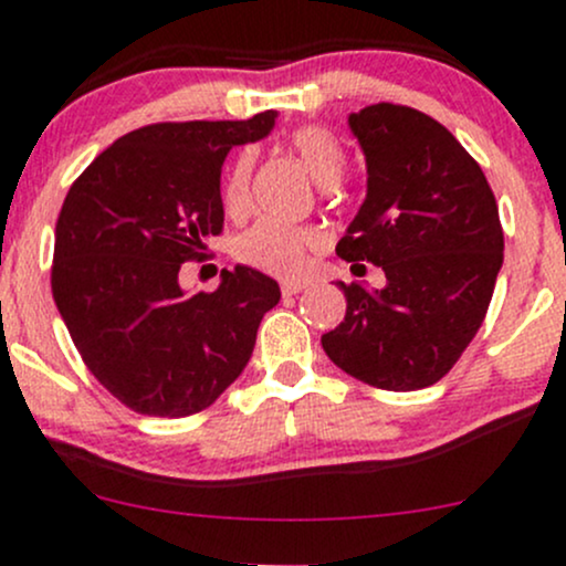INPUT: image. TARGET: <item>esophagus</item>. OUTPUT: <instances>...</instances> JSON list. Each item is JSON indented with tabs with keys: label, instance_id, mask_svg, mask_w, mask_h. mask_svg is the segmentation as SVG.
Instances as JSON below:
<instances>
[{
	"label": "esophagus",
	"instance_id": "1",
	"mask_svg": "<svg viewBox=\"0 0 566 566\" xmlns=\"http://www.w3.org/2000/svg\"><path fill=\"white\" fill-rule=\"evenodd\" d=\"M303 290H306V284H303V282H290V279H284V282H282V293L284 295H297V293H303Z\"/></svg>",
	"mask_w": 566,
	"mask_h": 566
}]
</instances>
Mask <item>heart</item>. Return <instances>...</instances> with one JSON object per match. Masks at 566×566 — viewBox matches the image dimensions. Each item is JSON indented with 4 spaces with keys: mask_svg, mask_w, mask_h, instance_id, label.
<instances>
[{
    "mask_svg": "<svg viewBox=\"0 0 566 566\" xmlns=\"http://www.w3.org/2000/svg\"><path fill=\"white\" fill-rule=\"evenodd\" d=\"M290 147L297 153V158L306 164L312 177L322 188H333L340 182L346 171V153L340 142L331 132L316 126H303L290 134ZM250 174H252V155L241 153L235 158L231 174H228L222 201L231 214L244 212L250 201ZM319 233L306 226H287L276 220L254 222L250 231H244L235 241V254L244 263L263 269L282 276H295L308 265V258L319 247Z\"/></svg>",
    "mask_w": 566,
    "mask_h": 566,
    "instance_id": "heart-1",
    "label": "heart"
}]
</instances>
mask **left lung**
<instances>
[{"instance_id": "8db88e82", "label": "left lung", "mask_w": 566, "mask_h": 566, "mask_svg": "<svg viewBox=\"0 0 566 566\" xmlns=\"http://www.w3.org/2000/svg\"><path fill=\"white\" fill-rule=\"evenodd\" d=\"M368 190L335 252L354 271L378 265L381 290L354 282L346 316L322 335L344 374L411 392L440 381L475 338L496 273L502 226L481 166L424 112L370 104L352 112Z\"/></svg>"}]
</instances>
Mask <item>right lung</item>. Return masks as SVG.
<instances>
[{
    "mask_svg": "<svg viewBox=\"0 0 566 566\" xmlns=\"http://www.w3.org/2000/svg\"><path fill=\"white\" fill-rule=\"evenodd\" d=\"M250 120L155 123L120 136L77 177L55 222L51 287L80 357L136 413L209 408L250 363L279 284L235 265L214 293H185L179 269L222 231L226 155L263 139Z\"/></svg>",
    "mask_w": 566,
    "mask_h": 566,
    "instance_id": "right-lung-1",
    "label": "right lung"
}]
</instances>
